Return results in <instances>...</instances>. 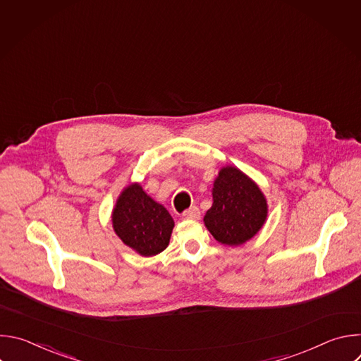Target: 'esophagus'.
Segmentation results:
<instances>
[{"label":"esophagus","mask_w":361,"mask_h":361,"mask_svg":"<svg viewBox=\"0 0 361 361\" xmlns=\"http://www.w3.org/2000/svg\"><path fill=\"white\" fill-rule=\"evenodd\" d=\"M200 217H201V213L197 207H191L183 213L184 220H200Z\"/></svg>","instance_id":"1"}]
</instances>
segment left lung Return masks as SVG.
I'll list each match as a JSON object with an SVG mask.
<instances>
[{
	"label": "left lung",
	"mask_w": 361,
	"mask_h": 361,
	"mask_svg": "<svg viewBox=\"0 0 361 361\" xmlns=\"http://www.w3.org/2000/svg\"><path fill=\"white\" fill-rule=\"evenodd\" d=\"M267 219V201L241 170L223 167L214 180L213 205L204 216L212 235L226 245H241L260 231Z\"/></svg>",
	"instance_id": "obj_1"
}]
</instances>
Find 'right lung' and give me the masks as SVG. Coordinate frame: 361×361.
Segmentation results:
<instances>
[{
    "instance_id": "obj_1",
    "label": "right lung",
    "mask_w": 361,
    "mask_h": 361,
    "mask_svg": "<svg viewBox=\"0 0 361 361\" xmlns=\"http://www.w3.org/2000/svg\"><path fill=\"white\" fill-rule=\"evenodd\" d=\"M111 217L116 234L140 255H156L170 243L174 228L173 217L138 183L123 190Z\"/></svg>"
}]
</instances>
